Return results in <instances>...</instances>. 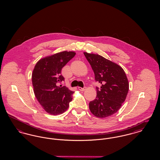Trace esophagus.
Wrapping results in <instances>:
<instances>
[{
    "label": "esophagus",
    "instance_id": "esophagus-1",
    "mask_svg": "<svg viewBox=\"0 0 160 160\" xmlns=\"http://www.w3.org/2000/svg\"><path fill=\"white\" fill-rule=\"evenodd\" d=\"M78 89H79L80 91H84L86 89V87H84V88L78 87Z\"/></svg>",
    "mask_w": 160,
    "mask_h": 160
}]
</instances>
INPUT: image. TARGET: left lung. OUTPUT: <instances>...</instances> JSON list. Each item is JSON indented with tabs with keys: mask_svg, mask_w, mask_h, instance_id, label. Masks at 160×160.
<instances>
[{
	"mask_svg": "<svg viewBox=\"0 0 160 160\" xmlns=\"http://www.w3.org/2000/svg\"><path fill=\"white\" fill-rule=\"evenodd\" d=\"M95 74V81L101 84L97 89L96 98L89 102L92 113L104 118L116 113L126 99L129 83L121 67L96 54L84 52Z\"/></svg>",
	"mask_w": 160,
	"mask_h": 160,
	"instance_id": "obj_1",
	"label": "left lung"
}]
</instances>
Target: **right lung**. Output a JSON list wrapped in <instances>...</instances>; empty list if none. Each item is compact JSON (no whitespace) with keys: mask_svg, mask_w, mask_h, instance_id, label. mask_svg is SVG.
<instances>
[{"mask_svg":"<svg viewBox=\"0 0 160 160\" xmlns=\"http://www.w3.org/2000/svg\"><path fill=\"white\" fill-rule=\"evenodd\" d=\"M75 55L74 52L64 51L47 56L38 61L33 69L32 81L35 97L49 114L63 113L72 101L74 92L58 84L65 80L62 69Z\"/></svg>","mask_w":160,"mask_h":160,"instance_id":"1","label":"right lung"}]
</instances>
